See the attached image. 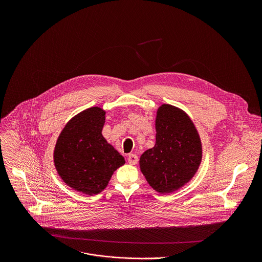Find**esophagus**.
I'll return each mask as SVG.
<instances>
[{
	"mask_svg": "<svg viewBox=\"0 0 262 262\" xmlns=\"http://www.w3.org/2000/svg\"><path fill=\"white\" fill-rule=\"evenodd\" d=\"M128 162L130 164H136L138 162V156L136 154H129L128 155Z\"/></svg>",
	"mask_w": 262,
	"mask_h": 262,
	"instance_id": "esophagus-1",
	"label": "esophagus"
}]
</instances>
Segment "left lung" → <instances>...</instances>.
Segmentation results:
<instances>
[{"label": "left lung", "mask_w": 262, "mask_h": 262, "mask_svg": "<svg viewBox=\"0 0 262 262\" xmlns=\"http://www.w3.org/2000/svg\"><path fill=\"white\" fill-rule=\"evenodd\" d=\"M155 146L140 157L146 181L158 192H170L193 177L202 160V145L186 113L162 105L156 116Z\"/></svg>", "instance_id": "obj_1"}]
</instances>
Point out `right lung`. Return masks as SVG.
Returning <instances> with one entry per match:
<instances>
[{"label":"right lung","mask_w":262,"mask_h":262,"mask_svg":"<svg viewBox=\"0 0 262 262\" xmlns=\"http://www.w3.org/2000/svg\"><path fill=\"white\" fill-rule=\"evenodd\" d=\"M105 112L84 110L64 127L54 150V163L63 182L88 194L101 192L124 157L102 135Z\"/></svg>","instance_id":"add662e5"}]
</instances>
